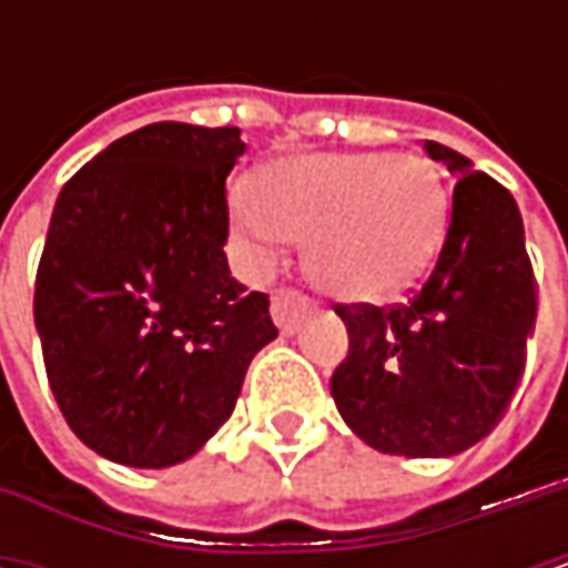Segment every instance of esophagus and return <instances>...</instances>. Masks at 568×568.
Returning a JSON list of instances; mask_svg holds the SVG:
<instances>
[{
	"mask_svg": "<svg viewBox=\"0 0 568 568\" xmlns=\"http://www.w3.org/2000/svg\"><path fill=\"white\" fill-rule=\"evenodd\" d=\"M308 312H312V298H305L292 288H280L273 295V322L280 325L283 335H292L298 328L302 315H308Z\"/></svg>",
	"mask_w": 568,
	"mask_h": 568,
	"instance_id": "obj_1",
	"label": "esophagus"
}]
</instances>
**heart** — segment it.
<instances>
[{"instance_id":"heart-1","label":"heart","mask_w":568,"mask_h":568,"mask_svg":"<svg viewBox=\"0 0 568 568\" xmlns=\"http://www.w3.org/2000/svg\"><path fill=\"white\" fill-rule=\"evenodd\" d=\"M233 233L256 263L305 240L312 283L345 302H382L424 276L440 250L447 186L417 154H295L260 190L230 193Z\"/></svg>"}]
</instances>
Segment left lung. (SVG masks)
Instances as JSON below:
<instances>
[{
  "label": "left lung",
  "instance_id": "left-lung-1",
  "mask_svg": "<svg viewBox=\"0 0 568 568\" xmlns=\"http://www.w3.org/2000/svg\"><path fill=\"white\" fill-rule=\"evenodd\" d=\"M424 151L457 176L437 266L404 305L335 308L348 358L332 397L382 454L454 457L497 427L523 378L536 283L510 190L437 141Z\"/></svg>",
  "mask_w": 568,
  "mask_h": 568
}]
</instances>
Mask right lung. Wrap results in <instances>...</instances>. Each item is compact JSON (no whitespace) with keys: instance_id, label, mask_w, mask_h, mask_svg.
<instances>
[{"instance_id":"right-lung-1","label":"right lung","mask_w":568,"mask_h":568,"mask_svg":"<svg viewBox=\"0 0 568 568\" xmlns=\"http://www.w3.org/2000/svg\"><path fill=\"white\" fill-rule=\"evenodd\" d=\"M240 128L148 124L74 173L36 276V332L68 427L141 470L190 460L276 338L270 295L226 266Z\"/></svg>"}]
</instances>
